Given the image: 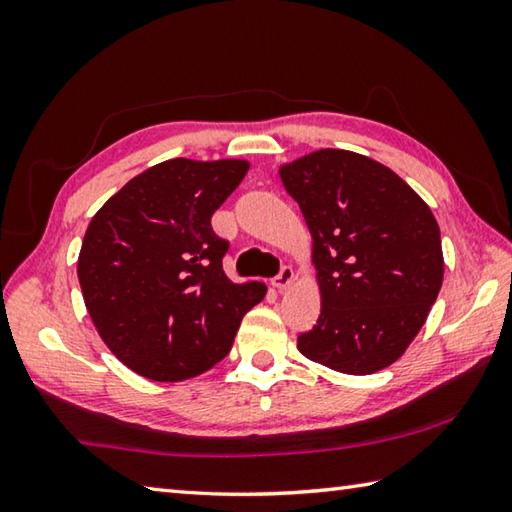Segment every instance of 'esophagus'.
Instances as JSON below:
<instances>
[{
  "label": "esophagus",
  "mask_w": 512,
  "mask_h": 512,
  "mask_svg": "<svg viewBox=\"0 0 512 512\" xmlns=\"http://www.w3.org/2000/svg\"><path fill=\"white\" fill-rule=\"evenodd\" d=\"M292 279H295V270H292L290 266H281L279 273L270 279V284H273V288H277V290H284L290 286Z\"/></svg>",
  "instance_id": "1"
}]
</instances>
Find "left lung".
I'll list each match as a JSON object with an SVG mask.
<instances>
[{
	"instance_id": "8db88e82",
	"label": "left lung",
	"mask_w": 512,
	"mask_h": 512,
	"mask_svg": "<svg viewBox=\"0 0 512 512\" xmlns=\"http://www.w3.org/2000/svg\"><path fill=\"white\" fill-rule=\"evenodd\" d=\"M312 233L321 314L299 352L343 374H374L407 350L438 299L440 228L380 162L321 149L281 167Z\"/></svg>"
}]
</instances>
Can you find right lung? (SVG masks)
<instances>
[{
	"instance_id": "1",
	"label": "right lung",
	"mask_w": 512,
	"mask_h": 512,
	"mask_svg": "<svg viewBox=\"0 0 512 512\" xmlns=\"http://www.w3.org/2000/svg\"><path fill=\"white\" fill-rule=\"evenodd\" d=\"M246 171L244 160H165L92 217L76 268L85 308L136 374L176 383L206 372L231 352L242 317L264 299V284L224 275L228 242L211 226Z\"/></svg>"
}]
</instances>
